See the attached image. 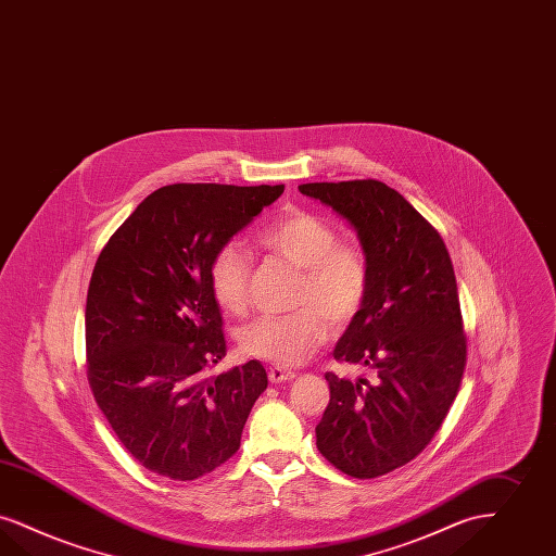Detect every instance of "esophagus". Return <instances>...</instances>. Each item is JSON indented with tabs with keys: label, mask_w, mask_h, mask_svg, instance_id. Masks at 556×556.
<instances>
[{
	"label": "esophagus",
	"mask_w": 556,
	"mask_h": 556,
	"mask_svg": "<svg viewBox=\"0 0 556 556\" xmlns=\"http://www.w3.org/2000/svg\"><path fill=\"white\" fill-rule=\"evenodd\" d=\"M295 377V372H291V370H286V368H279V366H270L268 368V380L270 382H286V380H291V378Z\"/></svg>",
	"instance_id": "esophagus-1"
}]
</instances>
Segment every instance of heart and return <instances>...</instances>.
<instances>
[{
	"mask_svg": "<svg viewBox=\"0 0 556 556\" xmlns=\"http://www.w3.org/2000/svg\"><path fill=\"white\" fill-rule=\"evenodd\" d=\"M258 244L300 268L298 311L261 316L238 334L248 356L291 368L300 366L329 339L331 323L345 327L356 318L370 288L366 254L337 242L333 225L308 211H289L268 223ZM252 261L244 245L225 242L208 263V286L215 302L229 314L248 306Z\"/></svg>",
	"mask_w": 556,
	"mask_h": 556,
	"instance_id": "heart-1",
	"label": "heart"
}]
</instances>
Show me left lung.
<instances>
[{"label":"left lung","instance_id":"obj_1","mask_svg":"<svg viewBox=\"0 0 556 556\" xmlns=\"http://www.w3.org/2000/svg\"><path fill=\"white\" fill-rule=\"evenodd\" d=\"M300 192L356 227L370 288L334 359L375 370V382L327 372L331 400L316 446L339 471L368 480L409 464L457 397L467 337L455 270L441 233L378 179L302 184Z\"/></svg>","mask_w":556,"mask_h":556}]
</instances>
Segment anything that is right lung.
Wrapping results in <instances>:
<instances>
[{
	"label": "right lung",
	"instance_id": "obj_1",
	"mask_svg": "<svg viewBox=\"0 0 556 556\" xmlns=\"http://www.w3.org/2000/svg\"><path fill=\"white\" fill-rule=\"evenodd\" d=\"M283 190L163 186L94 263L85 312L90 391L119 443L163 478L197 480L233 457L267 389L258 359L208 375L227 354L208 263Z\"/></svg>",
	"mask_w": 556,
	"mask_h": 556
}]
</instances>
